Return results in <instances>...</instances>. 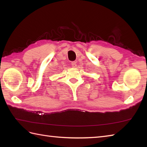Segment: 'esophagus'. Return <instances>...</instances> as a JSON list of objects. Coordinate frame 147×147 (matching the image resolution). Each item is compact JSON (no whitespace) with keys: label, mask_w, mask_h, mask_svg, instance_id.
Returning a JSON list of instances; mask_svg holds the SVG:
<instances>
[{"label":"esophagus","mask_w":147,"mask_h":147,"mask_svg":"<svg viewBox=\"0 0 147 147\" xmlns=\"http://www.w3.org/2000/svg\"><path fill=\"white\" fill-rule=\"evenodd\" d=\"M71 66L73 67H76L77 66L76 62H71Z\"/></svg>","instance_id":"obj_1"}]
</instances>
